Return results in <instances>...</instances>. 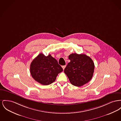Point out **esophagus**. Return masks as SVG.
<instances>
[{
	"label": "esophagus",
	"instance_id": "1",
	"mask_svg": "<svg viewBox=\"0 0 121 121\" xmlns=\"http://www.w3.org/2000/svg\"><path fill=\"white\" fill-rule=\"evenodd\" d=\"M62 68L64 70V69H65V68L66 67V65H64V66H62Z\"/></svg>",
	"mask_w": 121,
	"mask_h": 121
}]
</instances>
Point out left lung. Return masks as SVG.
Masks as SVG:
<instances>
[{"label":"left lung","mask_w":121,"mask_h":121,"mask_svg":"<svg viewBox=\"0 0 121 121\" xmlns=\"http://www.w3.org/2000/svg\"><path fill=\"white\" fill-rule=\"evenodd\" d=\"M69 59L70 62L64 72L71 84L80 87L89 82L92 78L95 69L91 58L85 54L72 53L69 56Z\"/></svg>","instance_id":"left-lung-1"}]
</instances>
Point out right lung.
Here are the masks:
<instances>
[{
  "instance_id": "1",
  "label": "right lung",
  "mask_w": 121,
  "mask_h": 121,
  "mask_svg": "<svg viewBox=\"0 0 121 121\" xmlns=\"http://www.w3.org/2000/svg\"><path fill=\"white\" fill-rule=\"evenodd\" d=\"M63 71L57 60L50 54L48 56L39 54L31 63L30 74L36 81L43 85L54 82L58 74Z\"/></svg>"
}]
</instances>
